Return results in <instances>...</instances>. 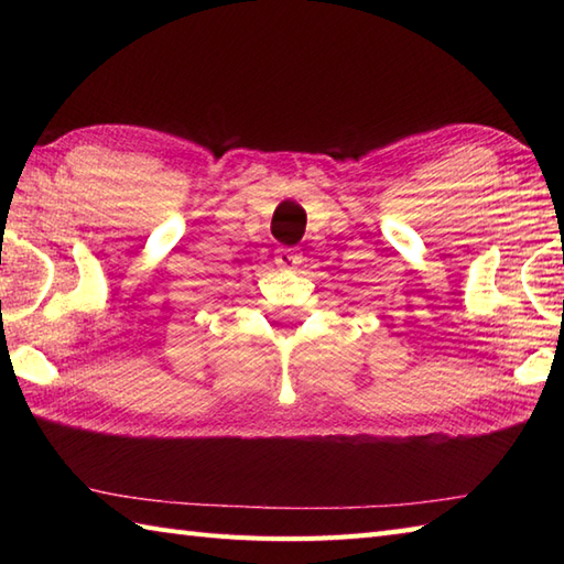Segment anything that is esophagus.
<instances>
[{"label":"esophagus","mask_w":564,"mask_h":564,"mask_svg":"<svg viewBox=\"0 0 564 564\" xmlns=\"http://www.w3.org/2000/svg\"><path fill=\"white\" fill-rule=\"evenodd\" d=\"M273 261H275V267H279V269H283V271H295L297 267H301V261H303V254H301V249L281 247L279 251H275V257H273Z\"/></svg>","instance_id":"obj_1"}]
</instances>
